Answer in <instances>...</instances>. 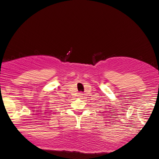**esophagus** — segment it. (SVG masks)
<instances>
[{
	"mask_svg": "<svg viewBox=\"0 0 159 159\" xmlns=\"http://www.w3.org/2000/svg\"><path fill=\"white\" fill-rule=\"evenodd\" d=\"M80 95H82V94H81V93H80Z\"/></svg>",
	"mask_w": 159,
	"mask_h": 159,
	"instance_id": "obj_1",
	"label": "esophagus"
}]
</instances>
